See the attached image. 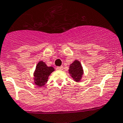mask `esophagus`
Instances as JSON below:
<instances>
[{"mask_svg":"<svg viewBox=\"0 0 123 123\" xmlns=\"http://www.w3.org/2000/svg\"><path fill=\"white\" fill-rule=\"evenodd\" d=\"M56 69V70H62L63 67H57Z\"/></svg>","mask_w":123,"mask_h":123,"instance_id":"34e87169","label":"esophagus"}]
</instances>
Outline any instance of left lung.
<instances>
[{
  "instance_id": "obj_1",
  "label": "left lung",
  "mask_w": 123,
  "mask_h": 123,
  "mask_svg": "<svg viewBox=\"0 0 123 123\" xmlns=\"http://www.w3.org/2000/svg\"><path fill=\"white\" fill-rule=\"evenodd\" d=\"M68 71L69 74L74 81L79 82L82 79L83 70L80 61L75 60L72 64H70Z\"/></svg>"
}]
</instances>
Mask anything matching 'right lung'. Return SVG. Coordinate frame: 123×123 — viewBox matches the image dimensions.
Listing matches in <instances>:
<instances>
[{
  "instance_id": "right-lung-1",
  "label": "right lung",
  "mask_w": 123,
  "mask_h": 123,
  "mask_svg": "<svg viewBox=\"0 0 123 123\" xmlns=\"http://www.w3.org/2000/svg\"><path fill=\"white\" fill-rule=\"evenodd\" d=\"M54 71V68L47 66L44 62L41 61L39 62L34 73V79L35 85L38 86L44 85L47 82L49 76Z\"/></svg>"
}]
</instances>
